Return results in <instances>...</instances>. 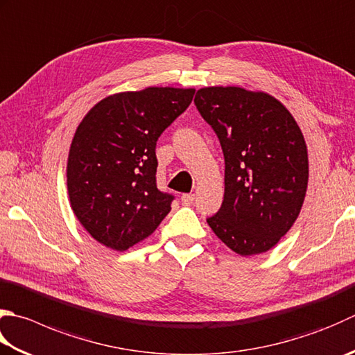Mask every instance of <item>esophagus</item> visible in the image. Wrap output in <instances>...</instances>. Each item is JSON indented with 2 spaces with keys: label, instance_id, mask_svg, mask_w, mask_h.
<instances>
[{
  "label": "esophagus",
  "instance_id": "esophagus-1",
  "mask_svg": "<svg viewBox=\"0 0 355 355\" xmlns=\"http://www.w3.org/2000/svg\"><path fill=\"white\" fill-rule=\"evenodd\" d=\"M193 200H196V196H193V193H183L182 196V203L184 206H191L193 203Z\"/></svg>",
  "mask_w": 355,
  "mask_h": 355
}]
</instances>
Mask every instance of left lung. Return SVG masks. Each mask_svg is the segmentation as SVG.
Segmentation results:
<instances>
[{"mask_svg":"<svg viewBox=\"0 0 355 355\" xmlns=\"http://www.w3.org/2000/svg\"><path fill=\"white\" fill-rule=\"evenodd\" d=\"M193 101L225 155L223 203L207 225L235 254L268 252L293 227L306 196L302 130L279 100L260 90L209 86Z\"/></svg>","mask_w":355,"mask_h":355,"instance_id":"1","label":"left lung"}]
</instances>
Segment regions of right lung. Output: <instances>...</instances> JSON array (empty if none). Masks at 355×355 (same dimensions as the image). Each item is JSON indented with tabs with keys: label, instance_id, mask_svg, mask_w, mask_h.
<instances>
[{
	"label": "right lung",
	"instance_id": "right-lung-1",
	"mask_svg": "<svg viewBox=\"0 0 355 355\" xmlns=\"http://www.w3.org/2000/svg\"><path fill=\"white\" fill-rule=\"evenodd\" d=\"M196 89L146 87L98 101L83 118L67 157V192L83 227L106 248L126 251L148 239L173 197L155 183V146L189 106Z\"/></svg>",
	"mask_w": 355,
	"mask_h": 355
}]
</instances>
